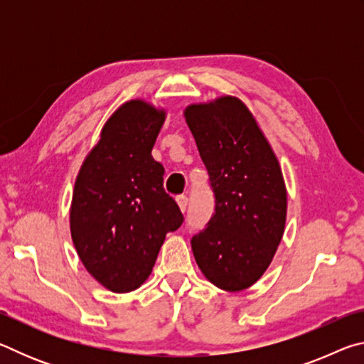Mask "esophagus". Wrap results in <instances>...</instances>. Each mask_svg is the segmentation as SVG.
Here are the masks:
<instances>
[{"label":"esophagus","mask_w":364,"mask_h":364,"mask_svg":"<svg viewBox=\"0 0 364 364\" xmlns=\"http://www.w3.org/2000/svg\"><path fill=\"white\" fill-rule=\"evenodd\" d=\"M176 204H178V207H180V210L184 213L188 210V204H189L188 197L186 196H178L176 197Z\"/></svg>","instance_id":"obj_1"}]
</instances>
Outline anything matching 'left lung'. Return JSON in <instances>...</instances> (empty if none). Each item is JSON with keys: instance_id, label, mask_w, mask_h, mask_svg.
Instances as JSON below:
<instances>
[{"instance_id": "8db88e82", "label": "left lung", "mask_w": 364, "mask_h": 364, "mask_svg": "<svg viewBox=\"0 0 364 364\" xmlns=\"http://www.w3.org/2000/svg\"><path fill=\"white\" fill-rule=\"evenodd\" d=\"M184 119L215 194V213L191 247L212 284L244 291L262 278L284 234L287 193L279 162L237 97L191 104Z\"/></svg>"}]
</instances>
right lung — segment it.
Returning a JSON list of instances; mask_svg holds the SVG:
<instances>
[{
    "instance_id": "right-lung-1",
    "label": "right lung",
    "mask_w": 364,
    "mask_h": 364,
    "mask_svg": "<svg viewBox=\"0 0 364 364\" xmlns=\"http://www.w3.org/2000/svg\"><path fill=\"white\" fill-rule=\"evenodd\" d=\"M165 110L133 100L106 122L78 171L70 232L88 273L112 292H132L149 278L165 236L183 213L164 189L151 151Z\"/></svg>"
}]
</instances>
